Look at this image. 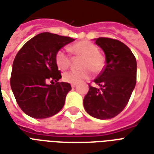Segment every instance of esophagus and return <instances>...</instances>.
<instances>
[{
  "label": "esophagus",
  "instance_id": "1",
  "mask_svg": "<svg viewBox=\"0 0 154 154\" xmlns=\"http://www.w3.org/2000/svg\"><path fill=\"white\" fill-rule=\"evenodd\" d=\"M71 87H76V84L72 83V84H71Z\"/></svg>",
  "mask_w": 154,
  "mask_h": 154
}]
</instances>
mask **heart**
I'll list each match as a JSON object with an SVG mask.
<instances>
[{"label":"heart","mask_w":154,"mask_h":154,"mask_svg":"<svg viewBox=\"0 0 154 154\" xmlns=\"http://www.w3.org/2000/svg\"><path fill=\"white\" fill-rule=\"evenodd\" d=\"M68 50L77 57H82L81 71H69L63 75V79L69 83L77 84L89 79L91 70L94 73L100 72L105 66V57L99 53V48L90 41H80L68 47ZM55 63L61 71L67 70L70 67L71 59L67 53L63 49L55 54Z\"/></svg>","instance_id":"obj_1"}]
</instances>
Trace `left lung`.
<instances>
[{"mask_svg":"<svg viewBox=\"0 0 154 154\" xmlns=\"http://www.w3.org/2000/svg\"><path fill=\"white\" fill-rule=\"evenodd\" d=\"M106 54V65L94 80L100 88L89 86L84 108L95 118H114L122 111L135 87L137 63L131 50L122 42L100 37L96 39Z\"/></svg>","mask_w":154,"mask_h":154,"instance_id":"left-lung-1","label":"left lung"}]
</instances>
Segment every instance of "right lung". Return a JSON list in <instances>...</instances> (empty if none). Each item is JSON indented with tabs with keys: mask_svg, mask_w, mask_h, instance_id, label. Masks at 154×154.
Returning a JSON list of instances; mask_svg holds the SVG:
<instances>
[{
	"mask_svg": "<svg viewBox=\"0 0 154 154\" xmlns=\"http://www.w3.org/2000/svg\"><path fill=\"white\" fill-rule=\"evenodd\" d=\"M73 40L44 32L29 39L16 54L11 87L19 106L29 116L44 119L56 115L63 107L72 87L67 82H58L62 76L55 63V54ZM47 80L56 83L48 85Z\"/></svg>",
	"mask_w": 154,
	"mask_h": 154,
	"instance_id": "right-lung-1",
	"label": "right lung"
}]
</instances>
